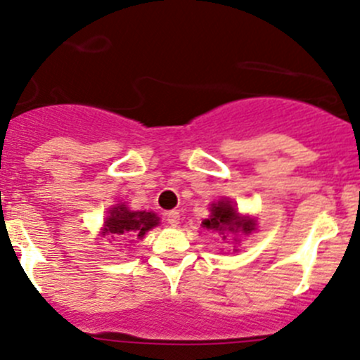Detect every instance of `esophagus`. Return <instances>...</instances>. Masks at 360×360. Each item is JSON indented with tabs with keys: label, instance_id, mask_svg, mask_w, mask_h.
<instances>
[{
	"label": "esophagus",
	"instance_id": "34e87169",
	"mask_svg": "<svg viewBox=\"0 0 360 360\" xmlns=\"http://www.w3.org/2000/svg\"><path fill=\"white\" fill-rule=\"evenodd\" d=\"M167 223H169L170 226H177V224H179V212H177V210H169V212H167Z\"/></svg>",
	"mask_w": 360,
	"mask_h": 360
}]
</instances>
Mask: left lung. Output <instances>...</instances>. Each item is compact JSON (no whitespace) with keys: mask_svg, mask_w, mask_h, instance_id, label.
<instances>
[{"mask_svg":"<svg viewBox=\"0 0 360 360\" xmlns=\"http://www.w3.org/2000/svg\"><path fill=\"white\" fill-rule=\"evenodd\" d=\"M202 226L205 230L217 231L219 235H223V238H226L224 233H252L256 230V219H252L249 216H242L235 209L233 203L223 198V200L210 205V216L209 219L202 221Z\"/></svg>","mask_w":360,"mask_h":360,"instance_id":"8db88e82","label":"left lung"}]
</instances>
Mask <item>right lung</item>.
I'll return each mask as SVG.
<instances>
[{
  "label": "right lung",
  "instance_id": "1",
  "mask_svg": "<svg viewBox=\"0 0 360 360\" xmlns=\"http://www.w3.org/2000/svg\"><path fill=\"white\" fill-rule=\"evenodd\" d=\"M160 217L155 212L146 210H130L125 203L111 207L110 216L104 221L103 235H111V238L129 240V238H143L146 231L158 226Z\"/></svg>",
  "mask_w": 360,
  "mask_h": 360
}]
</instances>
